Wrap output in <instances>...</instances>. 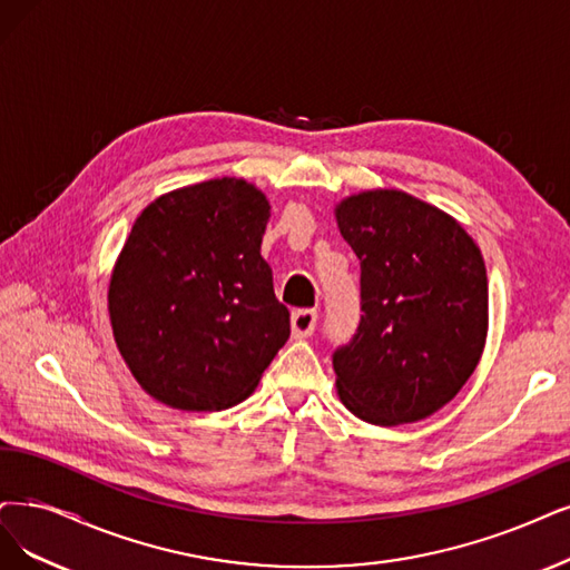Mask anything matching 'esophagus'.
<instances>
[{
  "label": "esophagus",
  "instance_id": "esophagus-1",
  "mask_svg": "<svg viewBox=\"0 0 570 570\" xmlns=\"http://www.w3.org/2000/svg\"><path fill=\"white\" fill-rule=\"evenodd\" d=\"M317 326V312L314 309H296L291 314V333L293 338H307Z\"/></svg>",
  "mask_w": 570,
  "mask_h": 570
}]
</instances>
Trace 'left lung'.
Instances as JSON below:
<instances>
[{"label": "left lung", "instance_id": "left-lung-1", "mask_svg": "<svg viewBox=\"0 0 570 570\" xmlns=\"http://www.w3.org/2000/svg\"><path fill=\"white\" fill-rule=\"evenodd\" d=\"M362 263V324L333 354L335 390L364 423H417L470 381L489 335L481 248L451 214L404 189H362L333 208Z\"/></svg>", "mask_w": 570, "mask_h": 570}]
</instances>
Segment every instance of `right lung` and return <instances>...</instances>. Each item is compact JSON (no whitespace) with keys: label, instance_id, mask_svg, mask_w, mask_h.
Segmentation results:
<instances>
[{"label":"right lung","instance_id":"right-lung-1","mask_svg":"<svg viewBox=\"0 0 570 570\" xmlns=\"http://www.w3.org/2000/svg\"><path fill=\"white\" fill-rule=\"evenodd\" d=\"M269 199L244 178L164 193L115 261L108 312L136 383L178 411H223L258 387L291 335L261 256Z\"/></svg>","mask_w":570,"mask_h":570}]
</instances>
